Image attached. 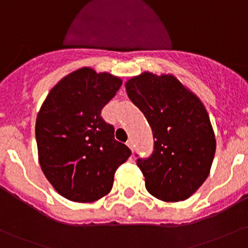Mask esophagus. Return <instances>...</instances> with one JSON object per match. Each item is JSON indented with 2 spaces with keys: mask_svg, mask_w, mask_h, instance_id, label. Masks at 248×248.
I'll list each match as a JSON object with an SVG mask.
<instances>
[{
  "mask_svg": "<svg viewBox=\"0 0 248 248\" xmlns=\"http://www.w3.org/2000/svg\"><path fill=\"white\" fill-rule=\"evenodd\" d=\"M126 144H127V146H128V147H129V149H131V150H132V151H133V141H132V139H129V140H128V141H127V142H126Z\"/></svg>",
  "mask_w": 248,
  "mask_h": 248,
  "instance_id": "34e87169",
  "label": "esophagus"
}]
</instances>
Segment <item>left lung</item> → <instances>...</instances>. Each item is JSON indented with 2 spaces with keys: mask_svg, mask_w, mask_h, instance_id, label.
I'll return each instance as SVG.
<instances>
[{
  "mask_svg": "<svg viewBox=\"0 0 248 248\" xmlns=\"http://www.w3.org/2000/svg\"><path fill=\"white\" fill-rule=\"evenodd\" d=\"M154 134V152L137 164L147 192L164 202L189 198L209 176L216 138L201 99L171 74L144 72L126 82Z\"/></svg>",
  "mask_w": 248,
  "mask_h": 248,
  "instance_id": "left-lung-1",
  "label": "left lung"
}]
</instances>
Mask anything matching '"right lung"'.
<instances>
[{
	"label": "right lung",
	"mask_w": 248,
	"mask_h": 248,
	"mask_svg": "<svg viewBox=\"0 0 248 248\" xmlns=\"http://www.w3.org/2000/svg\"><path fill=\"white\" fill-rule=\"evenodd\" d=\"M121 85L120 78L84 67L52 87L37 115L41 168L69 201L91 202L107 196L116 169L131 156L101 116Z\"/></svg>",
	"instance_id": "add662e5"
}]
</instances>
